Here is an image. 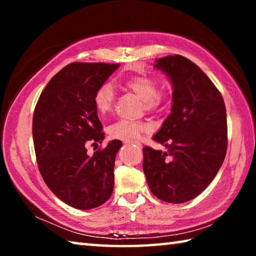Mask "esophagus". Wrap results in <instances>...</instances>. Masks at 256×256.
<instances>
[{"label":"esophagus","mask_w":256,"mask_h":256,"mask_svg":"<svg viewBox=\"0 0 256 256\" xmlns=\"http://www.w3.org/2000/svg\"><path fill=\"white\" fill-rule=\"evenodd\" d=\"M133 146H136V148H142V144H140V142H134Z\"/></svg>","instance_id":"obj_1"}]
</instances>
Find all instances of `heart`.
Listing matches in <instances>:
<instances>
[{"instance_id":"b5f03b06","label":"heart","mask_w":256,"mask_h":256,"mask_svg":"<svg viewBox=\"0 0 256 256\" xmlns=\"http://www.w3.org/2000/svg\"><path fill=\"white\" fill-rule=\"evenodd\" d=\"M124 86L142 99L146 110H154L162 104V94L158 92V82L146 76H136L125 79ZM115 92L110 82H105L97 89L94 102L97 112L102 116L107 115L114 105ZM148 130L142 123L120 120L108 128V133L112 138L133 142L140 138L141 134Z\"/></svg>"}]
</instances>
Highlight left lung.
<instances>
[{"label": "left lung", "instance_id": "8db88e82", "mask_svg": "<svg viewBox=\"0 0 256 256\" xmlns=\"http://www.w3.org/2000/svg\"><path fill=\"white\" fill-rule=\"evenodd\" d=\"M154 68L172 86L170 114L154 136L166 151L144 148V172L154 196L184 203L204 190L227 151V116L222 94L184 56L158 58Z\"/></svg>", "mask_w": 256, "mask_h": 256}]
</instances>
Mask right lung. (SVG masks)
Returning a JSON list of instances; mask_svg holds the SVG:
<instances>
[{
  "label": "right lung",
  "mask_w": 256,
  "mask_h": 256,
  "mask_svg": "<svg viewBox=\"0 0 256 256\" xmlns=\"http://www.w3.org/2000/svg\"><path fill=\"white\" fill-rule=\"evenodd\" d=\"M120 64L71 63L52 78L38 99L32 138L40 172L60 201L80 210L102 206L114 188L116 154L112 140L105 149L86 154L105 134L94 97ZM98 146V144H97Z\"/></svg>",
  "instance_id": "add662e5"
}]
</instances>
